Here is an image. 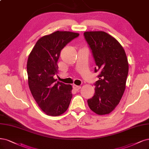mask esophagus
I'll use <instances>...</instances> for the list:
<instances>
[{"instance_id":"1","label":"esophagus","mask_w":149,"mask_h":149,"mask_svg":"<svg viewBox=\"0 0 149 149\" xmlns=\"http://www.w3.org/2000/svg\"><path fill=\"white\" fill-rule=\"evenodd\" d=\"M73 88H74V89H76V91H78V90H79V89L81 88V86H79L73 85Z\"/></svg>"}]
</instances>
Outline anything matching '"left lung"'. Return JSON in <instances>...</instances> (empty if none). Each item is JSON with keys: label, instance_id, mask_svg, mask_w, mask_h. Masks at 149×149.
I'll return each mask as SVG.
<instances>
[{"label": "left lung", "instance_id": "1", "mask_svg": "<svg viewBox=\"0 0 149 149\" xmlns=\"http://www.w3.org/2000/svg\"><path fill=\"white\" fill-rule=\"evenodd\" d=\"M84 36L100 72L94 84L95 94L88 100L97 115L109 114L120 103L126 88L129 70L125 51L118 40L104 31H87Z\"/></svg>", "mask_w": 149, "mask_h": 149}]
</instances>
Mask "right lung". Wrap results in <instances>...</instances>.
<instances>
[{"label":"right lung","mask_w":149,"mask_h":149,"mask_svg":"<svg viewBox=\"0 0 149 149\" xmlns=\"http://www.w3.org/2000/svg\"><path fill=\"white\" fill-rule=\"evenodd\" d=\"M79 34L55 31L40 38L29 55L27 62L31 92L45 114L59 116L67 110L72 98V86L56 82L57 61L61 49Z\"/></svg>","instance_id":"right-lung-1"}]
</instances>
